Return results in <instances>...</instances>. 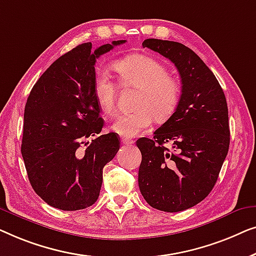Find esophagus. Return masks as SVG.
<instances>
[{
    "instance_id": "34e87169",
    "label": "esophagus",
    "mask_w": 256,
    "mask_h": 256,
    "mask_svg": "<svg viewBox=\"0 0 256 256\" xmlns=\"http://www.w3.org/2000/svg\"><path fill=\"white\" fill-rule=\"evenodd\" d=\"M134 142L132 139H128V138H122V144H124V145H132V144Z\"/></svg>"
}]
</instances>
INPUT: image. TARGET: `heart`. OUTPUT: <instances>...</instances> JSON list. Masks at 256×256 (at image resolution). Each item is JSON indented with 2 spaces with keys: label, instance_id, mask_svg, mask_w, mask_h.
Listing matches in <instances>:
<instances>
[{
  "label": "heart",
  "instance_id": "b5f03b06",
  "mask_svg": "<svg viewBox=\"0 0 256 256\" xmlns=\"http://www.w3.org/2000/svg\"><path fill=\"white\" fill-rule=\"evenodd\" d=\"M123 84L140 89L136 111L122 114L114 120L112 130L125 138L138 136L152 124L168 120L181 100V86L169 75L164 64L152 56L136 54L117 60L114 64ZM94 95L106 116L116 110L117 84L106 72H97L94 78Z\"/></svg>",
  "mask_w": 256,
  "mask_h": 256
}]
</instances>
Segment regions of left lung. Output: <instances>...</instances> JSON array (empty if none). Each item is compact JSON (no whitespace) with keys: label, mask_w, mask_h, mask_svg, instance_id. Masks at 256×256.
I'll return each mask as SVG.
<instances>
[{"label":"left lung","mask_w":256,"mask_h":256,"mask_svg":"<svg viewBox=\"0 0 256 256\" xmlns=\"http://www.w3.org/2000/svg\"><path fill=\"white\" fill-rule=\"evenodd\" d=\"M144 48L160 53L178 68L181 100L169 120L140 138L138 183L150 206L178 212L195 206L211 192L228 152V110L214 73L181 42L146 39Z\"/></svg>","instance_id":"left-lung-1"}]
</instances>
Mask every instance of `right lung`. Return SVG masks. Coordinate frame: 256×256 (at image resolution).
I'll list each match as a JSON object with an SVG mask.
<instances>
[{"mask_svg":"<svg viewBox=\"0 0 256 256\" xmlns=\"http://www.w3.org/2000/svg\"><path fill=\"white\" fill-rule=\"evenodd\" d=\"M125 42L94 52L92 42L78 45L45 70L28 97L22 156L32 188L53 208L82 210L98 198L103 168L120 150V139L114 132L100 134L104 120L94 95V66Z\"/></svg>","mask_w":256,"mask_h":256,"instance_id":"obj_1","label":"right lung"}]
</instances>
